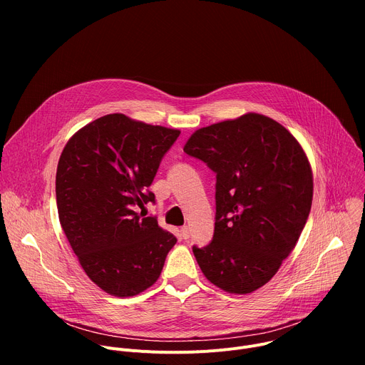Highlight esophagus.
Masks as SVG:
<instances>
[{
  "instance_id": "esophagus-1",
  "label": "esophagus",
  "mask_w": 365,
  "mask_h": 365,
  "mask_svg": "<svg viewBox=\"0 0 365 365\" xmlns=\"http://www.w3.org/2000/svg\"><path fill=\"white\" fill-rule=\"evenodd\" d=\"M180 235H182V238H183V240H187V238L190 237V230H189V227H182V230H180Z\"/></svg>"
}]
</instances>
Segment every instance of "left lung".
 I'll return each instance as SVG.
<instances>
[{
    "label": "left lung",
    "instance_id": "obj_1",
    "mask_svg": "<svg viewBox=\"0 0 365 365\" xmlns=\"http://www.w3.org/2000/svg\"><path fill=\"white\" fill-rule=\"evenodd\" d=\"M183 151L217 175L212 241L192 247L205 277L245 294L264 286L307 221L314 179L297 140L254 113L195 131Z\"/></svg>",
    "mask_w": 365,
    "mask_h": 365
}]
</instances>
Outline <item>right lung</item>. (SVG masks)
<instances>
[{"label": "right lung", "mask_w": 365, "mask_h": 365, "mask_svg": "<svg viewBox=\"0 0 365 365\" xmlns=\"http://www.w3.org/2000/svg\"><path fill=\"white\" fill-rule=\"evenodd\" d=\"M179 134L110 114L73 134L61 154V225L88 277L113 296H134L154 284L178 241L155 217L137 210L154 203L148 186Z\"/></svg>", "instance_id": "1"}]
</instances>
